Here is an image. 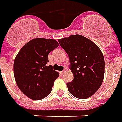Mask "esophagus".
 <instances>
[{"instance_id": "1", "label": "esophagus", "mask_w": 122, "mask_h": 122, "mask_svg": "<svg viewBox=\"0 0 122 122\" xmlns=\"http://www.w3.org/2000/svg\"><path fill=\"white\" fill-rule=\"evenodd\" d=\"M66 70H67V69H63V71H62L60 72V73H61V74H63V73H64L66 71Z\"/></svg>"}]
</instances>
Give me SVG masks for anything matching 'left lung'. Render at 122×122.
Wrapping results in <instances>:
<instances>
[{"mask_svg":"<svg viewBox=\"0 0 122 122\" xmlns=\"http://www.w3.org/2000/svg\"><path fill=\"white\" fill-rule=\"evenodd\" d=\"M70 61L74 78L67 83L68 90L79 99H87L98 90L102 83L105 61L102 53L93 42L80 35L58 40Z\"/></svg>","mask_w":122,"mask_h":122,"instance_id":"left-lung-1","label":"left lung"}]
</instances>
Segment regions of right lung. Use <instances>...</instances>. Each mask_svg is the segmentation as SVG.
<instances>
[{
  "label": "right lung",
  "instance_id": "obj_1",
  "mask_svg": "<svg viewBox=\"0 0 122 122\" xmlns=\"http://www.w3.org/2000/svg\"><path fill=\"white\" fill-rule=\"evenodd\" d=\"M59 46L55 39L37 38L19 51L14 61L16 83L22 92L33 100L46 97L51 92L59 73L48 66V55Z\"/></svg>",
  "mask_w": 122,
  "mask_h": 122
}]
</instances>
